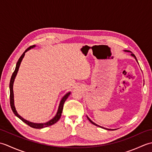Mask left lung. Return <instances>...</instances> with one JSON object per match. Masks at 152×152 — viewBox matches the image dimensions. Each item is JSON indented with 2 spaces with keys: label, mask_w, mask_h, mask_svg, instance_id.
Listing matches in <instances>:
<instances>
[{
  "label": "left lung",
  "mask_w": 152,
  "mask_h": 152,
  "mask_svg": "<svg viewBox=\"0 0 152 152\" xmlns=\"http://www.w3.org/2000/svg\"><path fill=\"white\" fill-rule=\"evenodd\" d=\"M125 51H127V52H129V51H127V50H124ZM130 52L131 53V51H130ZM131 56H133L134 58H135V59H136L137 60V58H136V57H135V56H134V55L133 54V53H131ZM87 118H88V120L90 121V122H91V124H93V125H96V126H97V127H101V128H104V127H101V126H99V125H98L97 124H95V123L94 122H93L91 120V119H90L88 117V116H87ZM104 129H105V128H104ZM108 129V130H111V129Z\"/></svg>",
  "instance_id": "8db88e82"
}]
</instances>
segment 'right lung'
<instances>
[{"label":"right lung","mask_w":152,"mask_h":152,"mask_svg":"<svg viewBox=\"0 0 152 152\" xmlns=\"http://www.w3.org/2000/svg\"><path fill=\"white\" fill-rule=\"evenodd\" d=\"M35 45H33V46H31L29 48H28L27 49L25 50L23 53L21 55V56L19 57V59L18 61L17 64H16V66H15V69L14 72H13L12 77H11V79H10V106H11V108L13 112H14V114L17 116L18 118H19V119H21V121H23L25 124H27L28 126H30V127L34 128V129H42L44 127H49L50 125H52L54 124H56V122H57L59 121V119H60L61 116V114H62V112H63V105H64V103L65 102L66 100L67 99V98L69 97V96L70 94V92L67 93L66 94L64 95L63 97L61 99V101L59 103V108H58V110L56 115H55V117L51 119V120H50L49 121H47L46 123H44V124H36V123H33V122H31V121H28L26 119H25L24 118H23L21 116L19 115L18 114V113L17 112L15 108V106H14V91H13V84H14V80L16 75H17V73L18 72V70H19V66H20V64L21 61L23 59V58L25 56V53L27 52L28 50H31V48H34Z\"/></svg>","instance_id":"obj_1"}]
</instances>
